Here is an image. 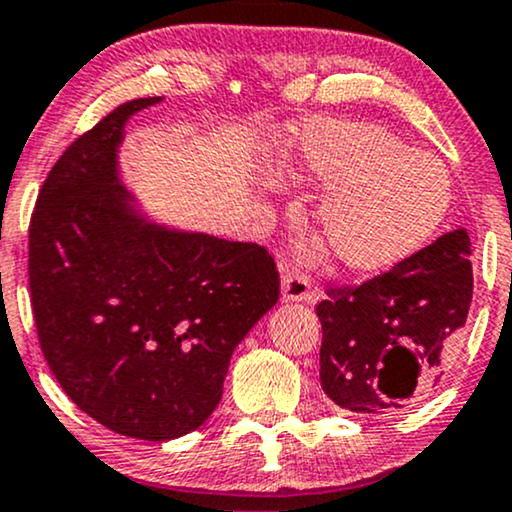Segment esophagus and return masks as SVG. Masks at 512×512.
<instances>
[{"instance_id": "1", "label": "esophagus", "mask_w": 512, "mask_h": 512, "mask_svg": "<svg viewBox=\"0 0 512 512\" xmlns=\"http://www.w3.org/2000/svg\"><path fill=\"white\" fill-rule=\"evenodd\" d=\"M281 269H283V276H281L283 300H307V303H310V300L317 298L312 279L303 272V269L288 267V264H283Z\"/></svg>"}]
</instances>
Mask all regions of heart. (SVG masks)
<instances>
[{
  "label": "heart",
  "mask_w": 512,
  "mask_h": 512,
  "mask_svg": "<svg viewBox=\"0 0 512 512\" xmlns=\"http://www.w3.org/2000/svg\"><path fill=\"white\" fill-rule=\"evenodd\" d=\"M300 166L310 181L336 186L317 212L319 233L336 260L357 272L405 260L451 207L446 164L374 123L315 128Z\"/></svg>",
  "instance_id": "heart-1"
}]
</instances>
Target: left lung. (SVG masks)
<instances>
[{"label": "left lung", "instance_id": "1", "mask_svg": "<svg viewBox=\"0 0 512 512\" xmlns=\"http://www.w3.org/2000/svg\"><path fill=\"white\" fill-rule=\"evenodd\" d=\"M470 236L443 233L389 272L326 288L319 381L338 408L377 415L417 403L472 303Z\"/></svg>", "mask_w": 512, "mask_h": 512}]
</instances>
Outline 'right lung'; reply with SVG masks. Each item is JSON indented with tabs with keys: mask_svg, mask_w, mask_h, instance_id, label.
<instances>
[{
	"mask_svg": "<svg viewBox=\"0 0 512 512\" xmlns=\"http://www.w3.org/2000/svg\"><path fill=\"white\" fill-rule=\"evenodd\" d=\"M123 102L66 147L28 229L40 348L59 386L116 434L166 441L200 427L233 348L279 300L264 245L140 224L116 183Z\"/></svg>",
	"mask_w": 512,
	"mask_h": 512,
	"instance_id": "1",
	"label": "right lung"
}]
</instances>
